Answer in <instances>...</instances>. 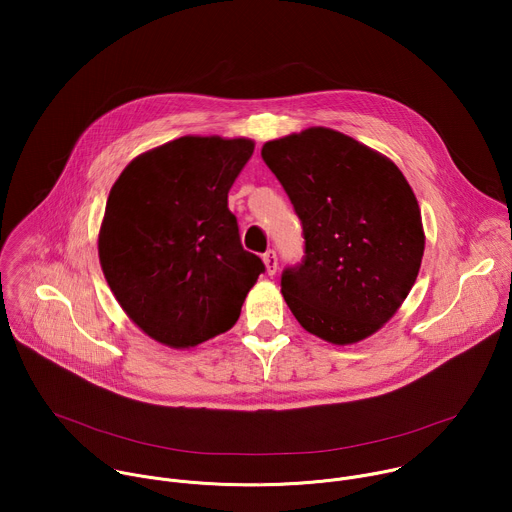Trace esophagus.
Instances as JSON below:
<instances>
[{
	"label": "esophagus",
	"instance_id": "1",
	"mask_svg": "<svg viewBox=\"0 0 512 512\" xmlns=\"http://www.w3.org/2000/svg\"><path fill=\"white\" fill-rule=\"evenodd\" d=\"M263 263H265V267H267V273L269 275H275V271H277V255H275V251H267L265 255H263Z\"/></svg>",
	"mask_w": 512,
	"mask_h": 512
}]
</instances>
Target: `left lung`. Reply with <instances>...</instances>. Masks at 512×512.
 I'll return each instance as SVG.
<instances>
[{
  "instance_id": "left-lung-1",
  "label": "left lung",
  "mask_w": 512,
  "mask_h": 512,
  "mask_svg": "<svg viewBox=\"0 0 512 512\" xmlns=\"http://www.w3.org/2000/svg\"><path fill=\"white\" fill-rule=\"evenodd\" d=\"M261 158L302 221L304 257L281 273L291 314L332 344L377 332L411 291L425 247L401 170L326 127L267 141Z\"/></svg>"
}]
</instances>
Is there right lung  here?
Segmentation results:
<instances>
[{"label":"right lung","instance_id":"1","mask_svg":"<svg viewBox=\"0 0 512 512\" xmlns=\"http://www.w3.org/2000/svg\"><path fill=\"white\" fill-rule=\"evenodd\" d=\"M253 150L251 139L186 135L135 158L109 192L101 267L125 314L158 342L188 348L227 332L265 271L229 210Z\"/></svg>","mask_w":512,"mask_h":512}]
</instances>
